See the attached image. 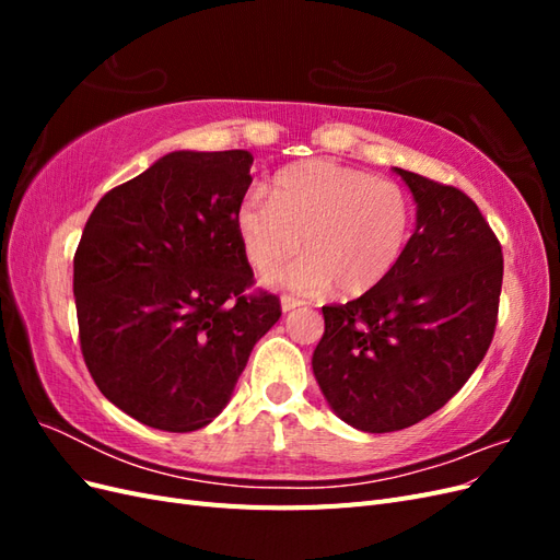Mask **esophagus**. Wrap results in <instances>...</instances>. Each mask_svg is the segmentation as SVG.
Masks as SVG:
<instances>
[{
	"label": "esophagus",
	"instance_id": "34e87169",
	"mask_svg": "<svg viewBox=\"0 0 560 560\" xmlns=\"http://www.w3.org/2000/svg\"><path fill=\"white\" fill-rule=\"evenodd\" d=\"M303 299H299V296H294V294H284L282 296V311L284 313H290V311H294V308H299V306H303Z\"/></svg>",
	"mask_w": 560,
	"mask_h": 560
}]
</instances>
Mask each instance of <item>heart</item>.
I'll use <instances>...</instances> for the list:
<instances>
[{
    "label": "heart",
    "instance_id": "obj_1",
    "mask_svg": "<svg viewBox=\"0 0 560 560\" xmlns=\"http://www.w3.org/2000/svg\"><path fill=\"white\" fill-rule=\"evenodd\" d=\"M247 261L270 273L301 249L308 257L270 280L343 296L374 292L401 264L416 202L401 184L334 161H306L278 175L270 198L249 194L235 214Z\"/></svg>",
    "mask_w": 560,
    "mask_h": 560
}]
</instances>
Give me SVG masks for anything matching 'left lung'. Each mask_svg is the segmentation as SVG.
I'll use <instances>...</instances> for the list:
<instances>
[{
    "instance_id": "1",
    "label": "left lung",
    "mask_w": 560,
    "mask_h": 560,
    "mask_svg": "<svg viewBox=\"0 0 560 560\" xmlns=\"http://www.w3.org/2000/svg\"><path fill=\"white\" fill-rule=\"evenodd\" d=\"M395 173L418 202L401 264L374 292L322 306L313 371L331 409L362 432H395L432 416L493 341L502 245L457 186Z\"/></svg>"
}]
</instances>
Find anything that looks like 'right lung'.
Listing matches in <instances>:
<instances>
[{"label":"right lung","instance_id":"add662e5","mask_svg":"<svg viewBox=\"0 0 560 560\" xmlns=\"http://www.w3.org/2000/svg\"><path fill=\"white\" fill-rule=\"evenodd\" d=\"M252 154L175 151L107 191L74 252L79 343L114 406L163 432L219 416L282 315L254 290L235 214Z\"/></svg>","mask_w":560,"mask_h":560}]
</instances>
